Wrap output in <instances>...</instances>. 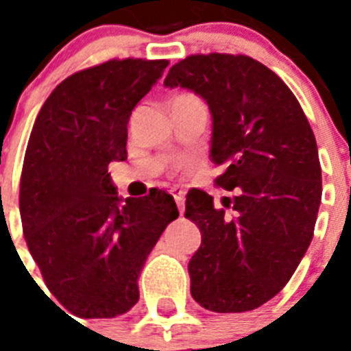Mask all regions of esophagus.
<instances>
[{"instance_id": "obj_1", "label": "esophagus", "mask_w": 351, "mask_h": 351, "mask_svg": "<svg viewBox=\"0 0 351 351\" xmlns=\"http://www.w3.org/2000/svg\"><path fill=\"white\" fill-rule=\"evenodd\" d=\"M171 193H173V197H175L178 211H180V215H184V209H186V206H184V202H186V193H184V189H180V187H173V191Z\"/></svg>"}]
</instances>
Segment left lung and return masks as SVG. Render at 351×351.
<instances>
[{"label": "left lung", "instance_id": "8db88e82", "mask_svg": "<svg viewBox=\"0 0 351 351\" xmlns=\"http://www.w3.org/2000/svg\"><path fill=\"white\" fill-rule=\"evenodd\" d=\"M165 87L202 96L213 117L215 184L237 197L226 208L191 189L186 219L202 233L189 261L191 295L217 313L255 310L288 284L315 230L322 178L315 134L289 87L244 54H193L169 69Z\"/></svg>", "mask_w": 351, "mask_h": 351}]
</instances>
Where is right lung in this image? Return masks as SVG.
I'll return each mask as SVG.
<instances>
[{
	"label": "right lung",
	"mask_w": 351,
	"mask_h": 351,
	"mask_svg": "<svg viewBox=\"0 0 351 351\" xmlns=\"http://www.w3.org/2000/svg\"><path fill=\"white\" fill-rule=\"evenodd\" d=\"M167 60H109L65 78L30 132L19 213L32 258L73 315L111 319L136 304L145 258L178 219L162 189L120 204L109 164L127 158V121Z\"/></svg>",
	"instance_id": "obj_1"
}]
</instances>
